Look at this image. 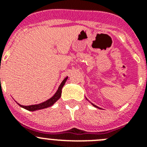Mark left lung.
Instances as JSON below:
<instances>
[{
	"label": "left lung",
	"mask_w": 147,
	"mask_h": 147,
	"mask_svg": "<svg viewBox=\"0 0 147 147\" xmlns=\"http://www.w3.org/2000/svg\"><path fill=\"white\" fill-rule=\"evenodd\" d=\"M91 104H92V103H91ZM92 105H93V106H94V107H97V108H99V107H97V106H96V105H93V104H92Z\"/></svg>",
	"instance_id": "obj_1"
}]
</instances>
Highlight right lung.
Here are the masks:
<instances>
[{
	"instance_id": "right-lung-1",
	"label": "right lung",
	"mask_w": 147,
	"mask_h": 147,
	"mask_svg": "<svg viewBox=\"0 0 147 147\" xmlns=\"http://www.w3.org/2000/svg\"><path fill=\"white\" fill-rule=\"evenodd\" d=\"M67 80V76L64 79V80L62 82V83L60 84V85L59 86V88L57 90V92L55 93V94L51 98H50L49 99H48L47 101L45 102H42V103L38 104V105H29V106H24V105H21L20 104H18V102L17 103L19 105V106H20L23 108L26 109V110H28V111H35V110H41V109H45L47 108V107H51L52 106L54 103H55L58 99L61 97V94H62V89L64 86L66 80Z\"/></svg>"
}]
</instances>
